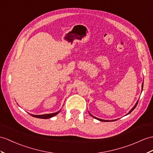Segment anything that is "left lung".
Returning <instances> with one entry per match:
<instances>
[{
	"instance_id": "left-lung-1",
	"label": "left lung",
	"mask_w": 153,
	"mask_h": 153,
	"mask_svg": "<svg viewBox=\"0 0 153 153\" xmlns=\"http://www.w3.org/2000/svg\"><path fill=\"white\" fill-rule=\"evenodd\" d=\"M143 83H142V85H141V88H141V89H141V92H142V90H143ZM137 103H138V100H137V101L136 102V103L135 104V105L134 106V107L132 108L131 109V110H130V111H129V112L128 113V114H126V115H128L129 114H130V113H131L132 112V111L134 110L135 109V108L136 107V106H137ZM89 114H90V115H91V116H92L93 117H94V118H95V119H96V120H99V121H104V122H106V121H108H108H115V120H111V121H110V120H101V119H99V118H97V117H95V116H94V115H91L90 113H89Z\"/></svg>"
}]
</instances>
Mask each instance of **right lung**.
Listing matches in <instances>:
<instances>
[{
  "label": "right lung",
  "mask_w": 153,
  "mask_h": 153,
  "mask_svg": "<svg viewBox=\"0 0 153 153\" xmlns=\"http://www.w3.org/2000/svg\"><path fill=\"white\" fill-rule=\"evenodd\" d=\"M60 110L56 111V112L55 113H52V114H43V115H33L30 114V115H31L32 116L36 117V118H40V119H48V118H51L54 116H55L56 115H57Z\"/></svg>",
  "instance_id": "1"
}]
</instances>
